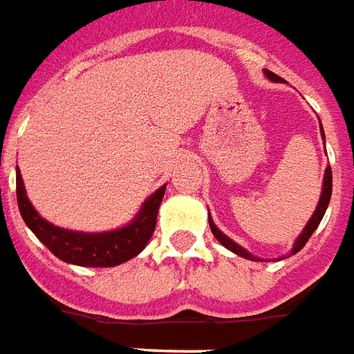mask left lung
I'll return each mask as SVG.
<instances>
[{"instance_id":"1","label":"left lung","mask_w":354,"mask_h":354,"mask_svg":"<svg viewBox=\"0 0 354 354\" xmlns=\"http://www.w3.org/2000/svg\"><path fill=\"white\" fill-rule=\"evenodd\" d=\"M264 73H266V77H268V79H272L273 82H281V81H283L279 75L272 73V71H268V69H266ZM321 133H322V138H324V131H322V126H321ZM330 196H332V169H330V166H328V167H326V171H324V180H322L321 200H319V203H317V209H315V213H313V215H311V218H309V223L306 224V228H304V232H301L300 236H298V239L294 241V247H292V251H290V254H296V252L300 251L304 245L308 243L309 237L313 236V232L317 230V226L321 224L322 216H324V211H326V207H328ZM209 226H211V232H213V236H215L216 239H218V241H221V243H223L224 247L228 249V251L236 252V254H239V257H243V259L257 260V262H259V259H257V257H252L251 252L245 251L243 247H239V245H237L236 241H232L230 237L224 236L223 232L216 228L215 223L211 221V216H209Z\"/></svg>"}]
</instances>
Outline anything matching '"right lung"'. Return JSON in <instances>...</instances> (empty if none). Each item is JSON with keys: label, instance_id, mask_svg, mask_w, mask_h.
<instances>
[{"label": "right lung", "instance_id": "add662e5", "mask_svg": "<svg viewBox=\"0 0 354 354\" xmlns=\"http://www.w3.org/2000/svg\"><path fill=\"white\" fill-rule=\"evenodd\" d=\"M166 192V185L160 187L139 209L138 216L128 226L113 232L86 234V232L64 230L54 226L33 209L26 196L22 175L17 171V202L26 226L37 236L54 257L68 264L82 268H113L128 262L145 249L152 232L156 228L158 207Z\"/></svg>", "mask_w": 354, "mask_h": 354}]
</instances>
